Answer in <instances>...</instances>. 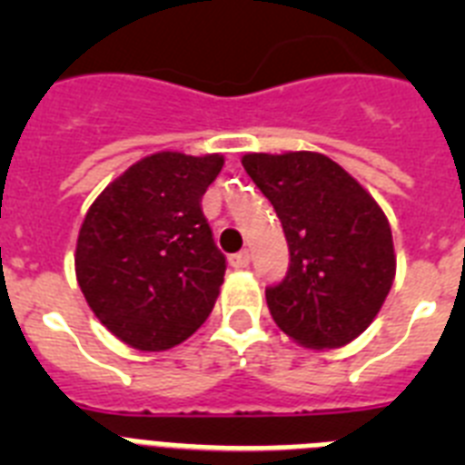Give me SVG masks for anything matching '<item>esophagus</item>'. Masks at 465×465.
<instances>
[{
    "mask_svg": "<svg viewBox=\"0 0 465 465\" xmlns=\"http://www.w3.org/2000/svg\"><path fill=\"white\" fill-rule=\"evenodd\" d=\"M249 262H252L249 252H240V253H232V256H230V265H232L235 270L249 268Z\"/></svg>",
    "mask_w": 465,
    "mask_h": 465,
    "instance_id": "34e87169",
    "label": "esophagus"
}]
</instances>
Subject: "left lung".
Listing matches in <instances>:
<instances>
[{"label":"left lung","mask_w":465,"mask_h":465,"mask_svg":"<svg viewBox=\"0 0 465 465\" xmlns=\"http://www.w3.org/2000/svg\"><path fill=\"white\" fill-rule=\"evenodd\" d=\"M242 165L289 242L286 277L265 289L274 323L307 349L359 338L396 277L391 225L380 204L322 153H246Z\"/></svg>","instance_id":"obj_1"}]
</instances>
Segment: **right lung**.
<instances>
[{"label":"right lung","instance_id":"right-lung-1","mask_svg":"<svg viewBox=\"0 0 465 465\" xmlns=\"http://www.w3.org/2000/svg\"><path fill=\"white\" fill-rule=\"evenodd\" d=\"M219 153L163 151L102 191L81 225L76 279L94 316L139 351H165L203 326L225 274L203 195Z\"/></svg>","mask_w":465,"mask_h":465}]
</instances>
